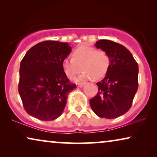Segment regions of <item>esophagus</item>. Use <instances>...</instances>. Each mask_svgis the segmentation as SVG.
I'll return each mask as SVG.
<instances>
[{
    "label": "esophagus",
    "mask_w": 157,
    "mask_h": 157,
    "mask_svg": "<svg viewBox=\"0 0 157 157\" xmlns=\"http://www.w3.org/2000/svg\"><path fill=\"white\" fill-rule=\"evenodd\" d=\"M85 84V83L84 82H81V83H77V86H78V87H82L83 85Z\"/></svg>",
    "instance_id": "esophagus-1"
}]
</instances>
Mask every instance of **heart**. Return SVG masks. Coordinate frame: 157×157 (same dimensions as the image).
<instances>
[{"instance_id": "1", "label": "heart", "mask_w": 157, "mask_h": 157, "mask_svg": "<svg viewBox=\"0 0 157 157\" xmlns=\"http://www.w3.org/2000/svg\"><path fill=\"white\" fill-rule=\"evenodd\" d=\"M73 59L65 58L61 63L64 74L68 78H74L81 71L83 73L76 81L100 79L108 72L110 66V56L104 50H96L93 47L80 46L73 52Z\"/></svg>"}]
</instances>
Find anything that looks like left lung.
<instances>
[{
    "label": "left lung",
    "mask_w": 157,
    "mask_h": 157,
    "mask_svg": "<svg viewBox=\"0 0 157 157\" xmlns=\"http://www.w3.org/2000/svg\"><path fill=\"white\" fill-rule=\"evenodd\" d=\"M95 46L109 53L111 63L106 76L96 83L98 93L89 103L98 117L115 119L132 106L138 89V64L130 51L117 43L99 40Z\"/></svg>",
    "instance_id": "left-lung-1"
}]
</instances>
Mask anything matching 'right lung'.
Returning a JSON list of instances; mask_svg holds the SVG:
<instances>
[{"mask_svg": "<svg viewBox=\"0 0 157 157\" xmlns=\"http://www.w3.org/2000/svg\"><path fill=\"white\" fill-rule=\"evenodd\" d=\"M71 48L67 43L46 40L25 53L20 65L18 92L30 116L52 121L63 112L68 93L76 88L61 66Z\"/></svg>", "mask_w": 157, "mask_h": 157, "instance_id": "1", "label": "right lung"}]
</instances>
